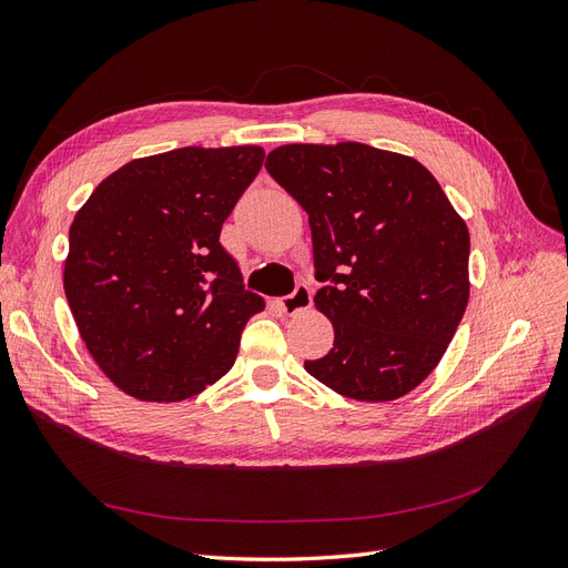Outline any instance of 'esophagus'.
Listing matches in <instances>:
<instances>
[{
  "mask_svg": "<svg viewBox=\"0 0 568 568\" xmlns=\"http://www.w3.org/2000/svg\"><path fill=\"white\" fill-rule=\"evenodd\" d=\"M311 303H313L311 286L305 284V282H301V284H296V288L291 291L288 296L280 298V308H282L286 315H296V313H301V311H305V308H311Z\"/></svg>",
  "mask_w": 568,
  "mask_h": 568,
  "instance_id": "esophagus-1",
  "label": "esophagus"
}]
</instances>
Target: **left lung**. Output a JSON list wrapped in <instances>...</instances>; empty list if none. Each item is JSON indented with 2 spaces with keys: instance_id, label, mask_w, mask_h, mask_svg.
<instances>
[{
  "instance_id": "8db88e82",
  "label": "left lung",
  "mask_w": 568,
  "mask_h": 568,
  "mask_svg": "<svg viewBox=\"0 0 568 568\" xmlns=\"http://www.w3.org/2000/svg\"><path fill=\"white\" fill-rule=\"evenodd\" d=\"M267 172L308 212L315 294L334 346L322 385L392 402L435 371L468 305L470 236L420 162L363 143L282 145Z\"/></svg>"
}]
</instances>
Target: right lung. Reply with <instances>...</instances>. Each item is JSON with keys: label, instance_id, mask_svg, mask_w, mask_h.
I'll return each instance as SVG.
<instances>
[{"label": "right lung", "instance_id": "right-lung-1", "mask_svg": "<svg viewBox=\"0 0 568 568\" xmlns=\"http://www.w3.org/2000/svg\"><path fill=\"white\" fill-rule=\"evenodd\" d=\"M265 150L179 148L106 176L69 229L64 291L90 356L141 402H183L232 371L265 301L220 232Z\"/></svg>", "mask_w": 568, "mask_h": 568}]
</instances>
